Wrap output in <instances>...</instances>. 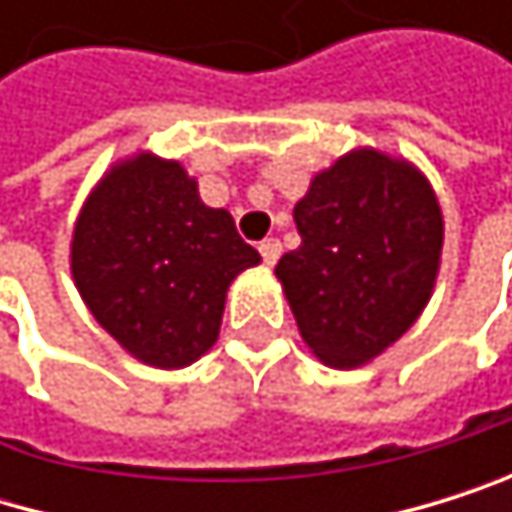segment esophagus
Returning a JSON list of instances; mask_svg holds the SVG:
<instances>
[{
  "instance_id": "esophagus-1",
  "label": "esophagus",
  "mask_w": 512,
  "mask_h": 512,
  "mask_svg": "<svg viewBox=\"0 0 512 512\" xmlns=\"http://www.w3.org/2000/svg\"><path fill=\"white\" fill-rule=\"evenodd\" d=\"M258 251H261L264 264L273 267V264L279 261V254H282V242H279V239H264V242L258 245Z\"/></svg>"
}]
</instances>
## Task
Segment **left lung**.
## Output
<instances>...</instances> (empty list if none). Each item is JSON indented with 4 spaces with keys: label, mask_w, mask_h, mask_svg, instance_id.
Segmentation results:
<instances>
[{
    "label": "left lung",
    "mask_w": 512,
    "mask_h": 512,
    "mask_svg": "<svg viewBox=\"0 0 512 512\" xmlns=\"http://www.w3.org/2000/svg\"><path fill=\"white\" fill-rule=\"evenodd\" d=\"M301 245L276 276L304 344L331 368L381 356L427 307L442 254V208L405 159L353 150L294 205Z\"/></svg>",
    "instance_id": "obj_1"
}]
</instances>
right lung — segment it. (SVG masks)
Listing matches in <instances>:
<instances>
[{
    "instance_id": "1",
    "label": "right lung",
    "mask_w": 512,
    "mask_h": 512,
    "mask_svg": "<svg viewBox=\"0 0 512 512\" xmlns=\"http://www.w3.org/2000/svg\"><path fill=\"white\" fill-rule=\"evenodd\" d=\"M261 264L227 208H208L181 162L137 153L85 199L70 270L91 316L134 356L184 368L218 341L230 282Z\"/></svg>"
}]
</instances>
